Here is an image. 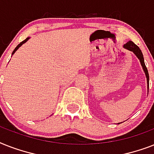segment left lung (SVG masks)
I'll return each mask as SVG.
<instances>
[{
    "label": "left lung",
    "instance_id": "1",
    "mask_svg": "<svg viewBox=\"0 0 154 154\" xmlns=\"http://www.w3.org/2000/svg\"><path fill=\"white\" fill-rule=\"evenodd\" d=\"M124 47V49H128L129 51H131L136 55V57L138 58V60H140V62H141V67L143 69V71L145 72V74H146V81H147V89H148V93H149V72H148V69H147V68L146 66V64H145V60H144V57L143 54H142V52L140 49L137 45H135L133 42L131 41H129L125 45H123ZM120 124V123H118Z\"/></svg>",
    "mask_w": 154,
    "mask_h": 154
}]
</instances>
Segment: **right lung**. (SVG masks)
Wrapping results in <instances>:
<instances>
[{
  "label": "right lung",
  "mask_w": 154,
  "mask_h": 154,
  "mask_svg": "<svg viewBox=\"0 0 154 154\" xmlns=\"http://www.w3.org/2000/svg\"><path fill=\"white\" fill-rule=\"evenodd\" d=\"M29 38H30V37H27V38H26V39H25V40H24V41H23V42H20V44L18 45L17 46V47H16V48H15V49H14V50H13V53H12V55H13V54H14V53H16V51H17V49H19V48H20V47L21 46V45H22L23 44H25V42H28V40L29 39Z\"/></svg>",
  "instance_id": "obj_1"
}]
</instances>
